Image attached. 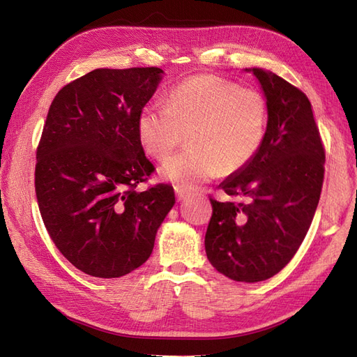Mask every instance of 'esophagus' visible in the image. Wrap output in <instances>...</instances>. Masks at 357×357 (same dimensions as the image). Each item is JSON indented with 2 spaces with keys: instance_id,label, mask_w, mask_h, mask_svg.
<instances>
[{
  "instance_id": "1",
  "label": "esophagus",
  "mask_w": 357,
  "mask_h": 357,
  "mask_svg": "<svg viewBox=\"0 0 357 357\" xmlns=\"http://www.w3.org/2000/svg\"><path fill=\"white\" fill-rule=\"evenodd\" d=\"M175 195H176L178 202H181V200H184L190 195V192H188V190L182 188V187H175Z\"/></svg>"
}]
</instances>
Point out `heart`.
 Here are the masks:
<instances>
[{
    "instance_id": "obj_1",
    "label": "heart",
    "mask_w": 357,
    "mask_h": 357,
    "mask_svg": "<svg viewBox=\"0 0 357 357\" xmlns=\"http://www.w3.org/2000/svg\"><path fill=\"white\" fill-rule=\"evenodd\" d=\"M266 127L268 106L257 89L212 75L185 79L167 106L148 103L137 118L140 145L155 160L167 158L187 135L188 149L160 167L161 179L185 190L247 166Z\"/></svg>"
}]
</instances>
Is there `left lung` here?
Returning <instances> with one entry per match:
<instances>
[{"label":"left lung","mask_w":357,"mask_h":357,"mask_svg":"<svg viewBox=\"0 0 357 357\" xmlns=\"http://www.w3.org/2000/svg\"><path fill=\"white\" fill-rule=\"evenodd\" d=\"M252 71L266 98L268 127L254 158L211 199L205 236L211 264L241 282L264 281L293 259L311 226L324 176V149L308 97L269 70Z\"/></svg>","instance_id":"left-lung-1"}]
</instances>
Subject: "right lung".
<instances>
[{
	"instance_id": "obj_1",
	"label": "right lung",
	"mask_w": 357,
	"mask_h": 357,
	"mask_svg": "<svg viewBox=\"0 0 357 357\" xmlns=\"http://www.w3.org/2000/svg\"><path fill=\"white\" fill-rule=\"evenodd\" d=\"M158 67L96 68L49 107L37 148L40 213L61 254L91 277L118 278L144 264L175 205L166 184L136 191L154 172L137 135Z\"/></svg>"
}]
</instances>
